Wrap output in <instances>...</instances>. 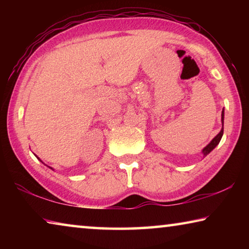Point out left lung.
<instances>
[{"instance_id": "1", "label": "left lung", "mask_w": 249, "mask_h": 249, "mask_svg": "<svg viewBox=\"0 0 249 249\" xmlns=\"http://www.w3.org/2000/svg\"><path fill=\"white\" fill-rule=\"evenodd\" d=\"M222 123H223V126H224V108H223V111H222ZM223 132H224V127H222V129H221V132L218 133L215 137L213 138L212 141H211V142L210 144L208 145V146H205L204 148H203V150H202V153H203V155H204V157L206 155H209L211 151H212L214 148H215V147L218 145V142H220V141H221V138H222V136H223Z\"/></svg>"}]
</instances>
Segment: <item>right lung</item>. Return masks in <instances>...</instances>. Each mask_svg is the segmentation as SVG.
<instances>
[{"instance_id":"1","label":"right lung","mask_w":249,"mask_h":249,"mask_svg":"<svg viewBox=\"0 0 249 249\" xmlns=\"http://www.w3.org/2000/svg\"><path fill=\"white\" fill-rule=\"evenodd\" d=\"M37 158H38V157H37Z\"/></svg>"}]
</instances>
